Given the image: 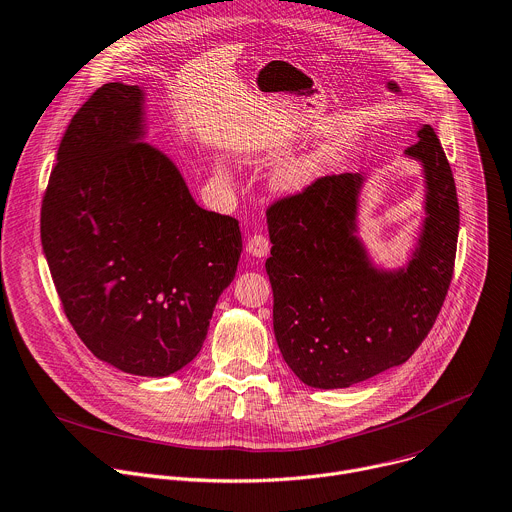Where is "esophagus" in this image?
<instances>
[{
    "label": "esophagus",
    "instance_id": "34e87169",
    "mask_svg": "<svg viewBox=\"0 0 512 512\" xmlns=\"http://www.w3.org/2000/svg\"><path fill=\"white\" fill-rule=\"evenodd\" d=\"M269 247H271V243H269V239H267L265 235H253V237L247 241V251H249V255L255 257V259L267 257Z\"/></svg>",
    "mask_w": 512,
    "mask_h": 512
}]
</instances>
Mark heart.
I'll return each instance as SVG.
<instances>
[{
  "label": "heart",
  "instance_id": "heart-1",
  "mask_svg": "<svg viewBox=\"0 0 512 512\" xmlns=\"http://www.w3.org/2000/svg\"><path fill=\"white\" fill-rule=\"evenodd\" d=\"M327 158V150H317V152H311V154H305L297 160H291L287 164H283L275 177H273V187L279 191V193H295V191H301L303 187H307L315 175L319 166L323 164V160ZM219 173L223 177H227V168L223 164L217 166Z\"/></svg>",
  "mask_w": 512,
  "mask_h": 512
}]
</instances>
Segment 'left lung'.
<instances>
[{"label":"left lung","instance_id":"obj_1","mask_svg":"<svg viewBox=\"0 0 512 512\" xmlns=\"http://www.w3.org/2000/svg\"><path fill=\"white\" fill-rule=\"evenodd\" d=\"M404 156L424 173V221L404 267H378L358 235L362 173L317 179L267 211L273 331L307 386L350 388L402 366L432 329L450 287L460 211L430 124Z\"/></svg>","mask_w":512,"mask_h":512}]
</instances>
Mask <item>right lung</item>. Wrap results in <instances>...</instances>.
Listing matches in <instances>:
<instances>
[{"label": "right lung", "instance_id": "add662e5", "mask_svg": "<svg viewBox=\"0 0 512 512\" xmlns=\"http://www.w3.org/2000/svg\"><path fill=\"white\" fill-rule=\"evenodd\" d=\"M146 94L110 82L74 114L42 203V247L84 346L132 376L197 358L243 251L239 221L201 209L146 138Z\"/></svg>", "mask_w": 512, "mask_h": 512}]
</instances>
